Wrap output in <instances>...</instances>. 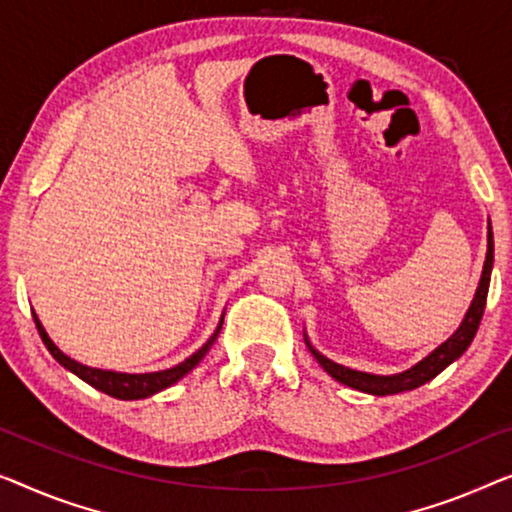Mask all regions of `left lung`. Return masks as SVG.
<instances>
[{
    "label": "left lung",
    "mask_w": 512,
    "mask_h": 512,
    "mask_svg": "<svg viewBox=\"0 0 512 512\" xmlns=\"http://www.w3.org/2000/svg\"><path fill=\"white\" fill-rule=\"evenodd\" d=\"M492 266H494V234H492V225H489L487 227V257H485V264H482V276H480L478 290H475V297L471 301L469 311H466V315H464L462 325L457 327V331L448 338V341H443L436 350H431L427 357L420 359L415 366H410V369L401 371V373H392V376H378V373L348 369V366L331 362V359L322 355L320 350H315L306 334H304V341L308 345V350L313 352V357L318 359V364L322 366V369H325L331 378L338 380V383L352 387V390L373 394V397H387V394L415 390V387H420L424 383H429L431 378H436L443 369H448V366L455 362V359L462 357L466 348L471 345L475 331H478V327H480L482 313H485L489 278H492Z\"/></svg>",
    "instance_id": "8db88e82"
}]
</instances>
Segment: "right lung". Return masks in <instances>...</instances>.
<instances>
[{
  "label": "right lung",
  "mask_w": 512,
  "mask_h": 512,
  "mask_svg": "<svg viewBox=\"0 0 512 512\" xmlns=\"http://www.w3.org/2000/svg\"><path fill=\"white\" fill-rule=\"evenodd\" d=\"M32 315H34V311H32ZM222 320H225V315L220 318L218 327H215V331H213V336L208 338V341L201 345L197 352H192L190 357L183 359L181 364L171 366V369H164V371H153V373H120V371L85 366L81 362H76V359H71L69 355H64V352L53 343V338L48 336V331L43 329L41 320L34 315V322H37V329H39L43 345H46L50 355H53L57 362L64 366V369L71 371L81 380H85V383L95 387V390L109 394V397L122 399V401L148 399V397H153V394L167 390V387H171V385H176L181 378H185L187 373H190L194 366H197L201 359L206 357V352L211 350V345L215 343V338H218L220 329H222Z\"/></svg>",
  "instance_id": "right-lung-1"
}]
</instances>
